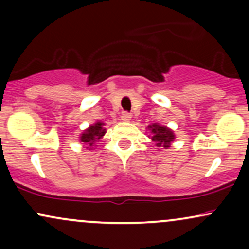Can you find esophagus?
<instances>
[{
  "label": "esophagus",
  "instance_id": "1",
  "mask_svg": "<svg viewBox=\"0 0 249 249\" xmlns=\"http://www.w3.org/2000/svg\"><path fill=\"white\" fill-rule=\"evenodd\" d=\"M121 118H122L123 122H130V119L132 118V115H131V113H128V112H123Z\"/></svg>",
  "mask_w": 249,
  "mask_h": 249
}]
</instances>
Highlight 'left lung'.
Instances as JSON below:
<instances>
[{
	"mask_svg": "<svg viewBox=\"0 0 249 249\" xmlns=\"http://www.w3.org/2000/svg\"><path fill=\"white\" fill-rule=\"evenodd\" d=\"M148 130L151 131V139L156 142V145L158 147H164L168 148L171 146V142L174 141V133L171 128L166 126H162V125L158 124V123H154L152 125H148Z\"/></svg>",
	"mask_w": 249,
	"mask_h": 249,
	"instance_id": "obj_1",
	"label": "left lung"
}]
</instances>
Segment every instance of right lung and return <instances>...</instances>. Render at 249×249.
<instances>
[{"label":"right lung","mask_w":249,"mask_h":249,"mask_svg":"<svg viewBox=\"0 0 249 249\" xmlns=\"http://www.w3.org/2000/svg\"><path fill=\"white\" fill-rule=\"evenodd\" d=\"M104 125L105 124L103 122H97L95 124L90 125V126L81 134L79 139H81V142H84L85 145H88V148L89 147H90L89 150H91V147L95 145V142H98L99 139H102L103 136L107 132V130L104 128Z\"/></svg>","instance_id":"1"}]
</instances>
